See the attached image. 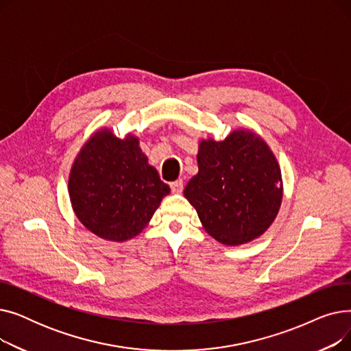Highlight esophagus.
Listing matches in <instances>:
<instances>
[{"label": "esophagus", "mask_w": 351, "mask_h": 351, "mask_svg": "<svg viewBox=\"0 0 351 351\" xmlns=\"http://www.w3.org/2000/svg\"><path fill=\"white\" fill-rule=\"evenodd\" d=\"M171 189H172V192L176 193V195L182 193V191H183V180H182V179H178V180L172 182V183H171Z\"/></svg>", "instance_id": "34e87169"}]
</instances>
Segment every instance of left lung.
<instances>
[{
	"instance_id": "1",
	"label": "left lung",
	"mask_w": 351,
	"mask_h": 351,
	"mask_svg": "<svg viewBox=\"0 0 351 351\" xmlns=\"http://www.w3.org/2000/svg\"><path fill=\"white\" fill-rule=\"evenodd\" d=\"M197 168L183 195L215 241L245 245L270 228L282 205L283 179L259 134L239 128L223 141L202 139Z\"/></svg>"
}]
</instances>
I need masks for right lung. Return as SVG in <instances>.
I'll list each match as a JSON object with an SVG mask.
<instances>
[{
    "label": "right lung",
    "mask_w": 351,
    "mask_h": 351,
    "mask_svg": "<svg viewBox=\"0 0 351 351\" xmlns=\"http://www.w3.org/2000/svg\"><path fill=\"white\" fill-rule=\"evenodd\" d=\"M68 192L73 213L89 232L122 243L147 226L171 189L147 163L138 136L119 139L101 128L73 159Z\"/></svg>",
    "instance_id": "add662e5"
}]
</instances>
